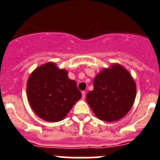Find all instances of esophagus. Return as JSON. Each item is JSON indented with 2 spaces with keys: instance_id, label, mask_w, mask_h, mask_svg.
<instances>
[{
  "instance_id": "1",
  "label": "esophagus",
  "mask_w": 160,
  "mask_h": 160,
  "mask_svg": "<svg viewBox=\"0 0 160 160\" xmlns=\"http://www.w3.org/2000/svg\"><path fill=\"white\" fill-rule=\"evenodd\" d=\"M86 97V93H85V92L83 91L82 92V99H84Z\"/></svg>"
}]
</instances>
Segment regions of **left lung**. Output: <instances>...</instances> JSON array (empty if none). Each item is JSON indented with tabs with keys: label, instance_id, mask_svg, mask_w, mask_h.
I'll list each match as a JSON object with an SVG mask.
<instances>
[{
	"label": "left lung",
	"instance_id": "obj_1",
	"mask_svg": "<svg viewBox=\"0 0 160 160\" xmlns=\"http://www.w3.org/2000/svg\"><path fill=\"white\" fill-rule=\"evenodd\" d=\"M136 96L134 80L123 67L113 64L93 80V90L86 96L96 116L105 122L119 120L131 109Z\"/></svg>",
	"mask_w": 160,
	"mask_h": 160
}]
</instances>
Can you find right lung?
<instances>
[{"label": "right lung", "mask_w": 160, "mask_h": 160, "mask_svg": "<svg viewBox=\"0 0 160 160\" xmlns=\"http://www.w3.org/2000/svg\"><path fill=\"white\" fill-rule=\"evenodd\" d=\"M26 92L34 113L42 119L53 122L63 120L81 97L76 82L53 63L42 65L32 72Z\"/></svg>", "instance_id": "add662e5"}]
</instances>
